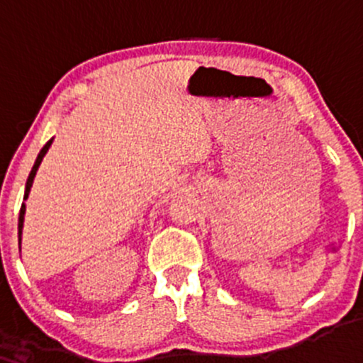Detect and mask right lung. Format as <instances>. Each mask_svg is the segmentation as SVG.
Masks as SVG:
<instances>
[{"label": "right lung", "mask_w": 363, "mask_h": 363, "mask_svg": "<svg viewBox=\"0 0 363 363\" xmlns=\"http://www.w3.org/2000/svg\"><path fill=\"white\" fill-rule=\"evenodd\" d=\"M52 140H54V138H51V140L48 141V143L44 145L43 150H40V152H39V155H37V158H35V164H34V167H32L30 174H28L27 184H25V194H23V201H25V199L28 198V193H30V187H32V184H34V177H35L37 170H39V165H40V162H43V158L45 157V153H48V150L51 148V145H52ZM23 218H25V203H22V208H20V216H18V240H20V245H22Z\"/></svg>", "instance_id": "add662e5"}]
</instances>
